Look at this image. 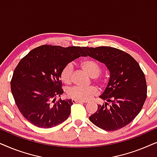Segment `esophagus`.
Wrapping results in <instances>:
<instances>
[{"mask_svg": "<svg viewBox=\"0 0 157 157\" xmlns=\"http://www.w3.org/2000/svg\"><path fill=\"white\" fill-rule=\"evenodd\" d=\"M72 102L74 103H81V104H85V103H86V101H78V100H76V99H72Z\"/></svg>", "mask_w": 157, "mask_h": 157, "instance_id": "1", "label": "esophagus"}]
</instances>
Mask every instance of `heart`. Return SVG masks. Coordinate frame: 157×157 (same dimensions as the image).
<instances>
[{
	"label": "heart",
	"instance_id": "obj_1",
	"mask_svg": "<svg viewBox=\"0 0 157 157\" xmlns=\"http://www.w3.org/2000/svg\"><path fill=\"white\" fill-rule=\"evenodd\" d=\"M81 66L92 78L98 76L101 72V68L96 61L92 59H86L81 63ZM74 66L68 63L62 68L60 73V78L63 83L68 84L71 82ZM98 89L96 86L83 88L80 86H73L67 90L66 94L72 99L78 101H88L98 94Z\"/></svg>",
	"mask_w": 157,
	"mask_h": 157
}]
</instances>
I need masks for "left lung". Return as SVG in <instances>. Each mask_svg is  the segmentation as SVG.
I'll return each instance as SVG.
<instances>
[{
    "instance_id": "8db88e82",
    "label": "left lung",
    "mask_w": 157,
    "mask_h": 157,
    "mask_svg": "<svg viewBox=\"0 0 157 157\" xmlns=\"http://www.w3.org/2000/svg\"><path fill=\"white\" fill-rule=\"evenodd\" d=\"M86 56L104 63L110 78L99 97L111 104L98 105L89 120L105 131H116L131 123L139 114L147 98L144 72L128 53L109 46L83 47Z\"/></svg>"
}]
</instances>
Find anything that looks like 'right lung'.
Segmentation results:
<instances>
[{
    "label": "right lung",
    "instance_id": "right-lung-1",
    "mask_svg": "<svg viewBox=\"0 0 157 157\" xmlns=\"http://www.w3.org/2000/svg\"><path fill=\"white\" fill-rule=\"evenodd\" d=\"M82 56L86 54L80 46L43 45L21 60L13 74L10 89L17 107L30 123L48 128L68 119L71 99L55 102L53 98L63 93L60 79L62 68Z\"/></svg>",
    "mask_w": 157,
    "mask_h": 157
}]
</instances>
